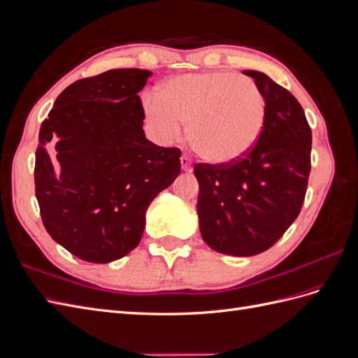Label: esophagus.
<instances>
[{
	"instance_id": "1",
	"label": "esophagus",
	"mask_w": 358,
	"mask_h": 358,
	"mask_svg": "<svg viewBox=\"0 0 358 358\" xmlns=\"http://www.w3.org/2000/svg\"><path fill=\"white\" fill-rule=\"evenodd\" d=\"M180 164H182V170L183 171H191L192 170V161H191V158L187 154H183L180 157Z\"/></svg>"
}]
</instances>
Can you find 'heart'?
Returning <instances> with one entry per match:
<instances>
[{"mask_svg":"<svg viewBox=\"0 0 358 358\" xmlns=\"http://www.w3.org/2000/svg\"><path fill=\"white\" fill-rule=\"evenodd\" d=\"M266 110L259 86L229 71L182 74L145 99V113L162 138H175L179 122H188L192 148L213 164H231L251 152Z\"/></svg>","mask_w":358,"mask_h":358,"instance_id":"heart-1","label":"heart"}]
</instances>
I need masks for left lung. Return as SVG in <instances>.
I'll use <instances>...</instances> for the list:
<instances>
[{"label":"left lung","mask_w":358,"mask_h":358,"mask_svg":"<svg viewBox=\"0 0 358 358\" xmlns=\"http://www.w3.org/2000/svg\"><path fill=\"white\" fill-rule=\"evenodd\" d=\"M251 76L266 99V122L254 149L231 164L197 162V212L203 241L216 252L251 257L272 248L305 201L312 131L303 107L284 86Z\"/></svg>","instance_id":"1"}]
</instances>
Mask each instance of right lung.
<instances>
[{"mask_svg": "<svg viewBox=\"0 0 358 358\" xmlns=\"http://www.w3.org/2000/svg\"><path fill=\"white\" fill-rule=\"evenodd\" d=\"M149 76L117 69L76 80L41 124L34 167L41 221L83 262L104 264L131 252L149 204L180 173V149L145 137L138 92Z\"/></svg>", "mask_w": 358, "mask_h": 358, "instance_id": "right-lung-1", "label": "right lung"}]
</instances>
